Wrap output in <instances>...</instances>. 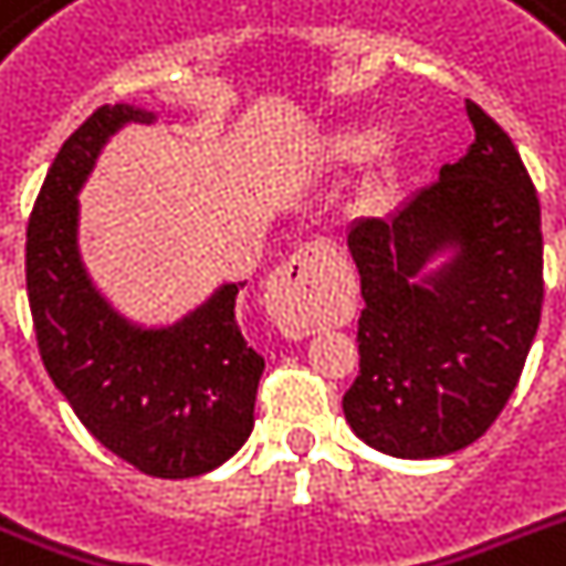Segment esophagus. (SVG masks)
I'll list each match as a JSON object with an SVG mask.
<instances>
[{"mask_svg": "<svg viewBox=\"0 0 566 566\" xmlns=\"http://www.w3.org/2000/svg\"><path fill=\"white\" fill-rule=\"evenodd\" d=\"M332 249L326 243H305L284 261L266 284L270 314L284 332L302 335L317 326V296L319 279L326 270Z\"/></svg>", "mask_w": 566, "mask_h": 566, "instance_id": "1", "label": "esophagus"}]
</instances>
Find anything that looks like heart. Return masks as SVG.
I'll list each match as a JSON object with an SVG mask.
<instances>
[{
	"label": "heart",
	"mask_w": 566,
	"mask_h": 566,
	"mask_svg": "<svg viewBox=\"0 0 566 566\" xmlns=\"http://www.w3.org/2000/svg\"><path fill=\"white\" fill-rule=\"evenodd\" d=\"M381 144V128L376 126H355L337 132L332 140H328V158L335 161H358L364 155H370L376 146Z\"/></svg>",
	"instance_id": "obj_1"
}]
</instances>
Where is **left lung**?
<instances>
[{
  "mask_svg": "<svg viewBox=\"0 0 566 566\" xmlns=\"http://www.w3.org/2000/svg\"><path fill=\"white\" fill-rule=\"evenodd\" d=\"M464 158L346 243L361 275V373L346 422L394 458L470 447L520 381L544 302L541 202L511 137L467 102Z\"/></svg>",
  "mask_w": 566,
  "mask_h": 566,
  "instance_id": "left-lung-1",
  "label": "left lung"
}]
</instances>
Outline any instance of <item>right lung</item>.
<instances>
[{
    "instance_id": "right-lung-1",
    "label": "right lung",
    "mask_w": 566,
    "mask_h": 566,
    "mask_svg": "<svg viewBox=\"0 0 566 566\" xmlns=\"http://www.w3.org/2000/svg\"><path fill=\"white\" fill-rule=\"evenodd\" d=\"M155 111L102 105L61 146L25 234V287L40 358L84 429L114 455L158 479H190L229 461L255 426L264 358L238 326V291L222 282L167 326L114 308L82 258L84 181L102 149Z\"/></svg>"
}]
</instances>
